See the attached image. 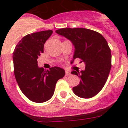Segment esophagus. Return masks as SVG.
<instances>
[{"instance_id":"esophagus-1","label":"esophagus","mask_w":128,"mask_h":128,"mask_svg":"<svg viewBox=\"0 0 128 128\" xmlns=\"http://www.w3.org/2000/svg\"><path fill=\"white\" fill-rule=\"evenodd\" d=\"M65 75H66V76H70V72L69 70H66L65 71Z\"/></svg>"}]
</instances>
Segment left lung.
<instances>
[{
	"instance_id": "8db88e82",
	"label": "left lung",
	"mask_w": 128,
	"mask_h": 128,
	"mask_svg": "<svg viewBox=\"0 0 128 128\" xmlns=\"http://www.w3.org/2000/svg\"><path fill=\"white\" fill-rule=\"evenodd\" d=\"M56 32L74 45L73 61L80 58L85 64L84 70L71 72L81 78L72 88L74 93L84 99L92 98L102 90L110 74L112 54L108 43L102 34L85 28H62Z\"/></svg>"
}]
</instances>
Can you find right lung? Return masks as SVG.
Here are the masks:
<instances>
[{"instance_id":"add662e5","label":"right lung","mask_w":128,"mask_h":128,"mask_svg":"<svg viewBox=\"0 0 128 128\" xmlns=\"http://www.w3.org/2000/svg\"><path fill=\"white\" fill-rule=\"evenodd\" d=\"M52 30H42L25 36L13 52L15 79L20 90L32 102L41 103L50 99L57 81L65 76V70L54 66L45 70L38 66L37 59L44 52V44Z\"/></svg>"}]
</instances>
